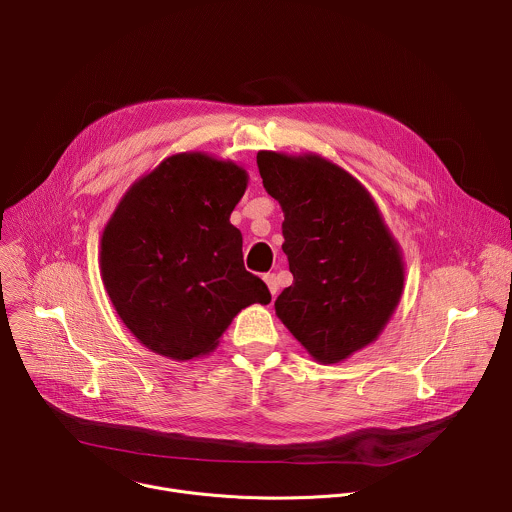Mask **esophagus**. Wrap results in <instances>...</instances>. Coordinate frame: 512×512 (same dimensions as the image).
<instances>
[{"label": "esophagus", "instance_id": "obj_1", "mask_svg": "<svg viewBox=\"0 0 512 512\" xmlns=\"http://www.w3.org/2000/svg\"><path fill=\"white\" fill-rule=\"evenodd\" d=\"M265 283H267V287H269V294L275 298V294H277V289H279V283H277V277L273 275V273H267L265 277Z\"/></svg>", "mask_w": 512, "mask_h": 512}]
</instances>
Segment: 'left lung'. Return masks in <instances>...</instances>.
<instances>
[{
    "label": "left lung",
    "mask_w": 512,
    "mask_h": 512,
    "mask_svg": "<svg viewBox=\"0 0 512 512\" xmlns=\"http://www.w3.org/2000/svg\"><path fill=\"white\" fill-rule=\"evenodd\" d=\"M257 166L283 210L281 249L294 275L275 314L316 362H342L395 314L405 287L401 245L371 192L332 160L261 150Z\"/></svg>",
    "instance_id": "left-lung-1"
}]
</instances>
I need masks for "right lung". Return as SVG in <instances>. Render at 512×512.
I'll list each match as a JSON object with an SVG mask.
<instances>
[{"label": "right lung", "mask_w": 512, "mask_h": 512, "mask_svg": "<svg viewBox=\"0 0 512 512\" xmlns=\"http://www.w3.org/2000/svg\"><path fill=\"white\" fill-rule=\"evenodd\" d=\"M249 174L233 160L182 152L137 178L103 229L107 296L139 344L184 362L216 350L233 318L269 304L243 263L231 212Z\"/></svg>", "instance_id": "add662e5"}]
</instances>
